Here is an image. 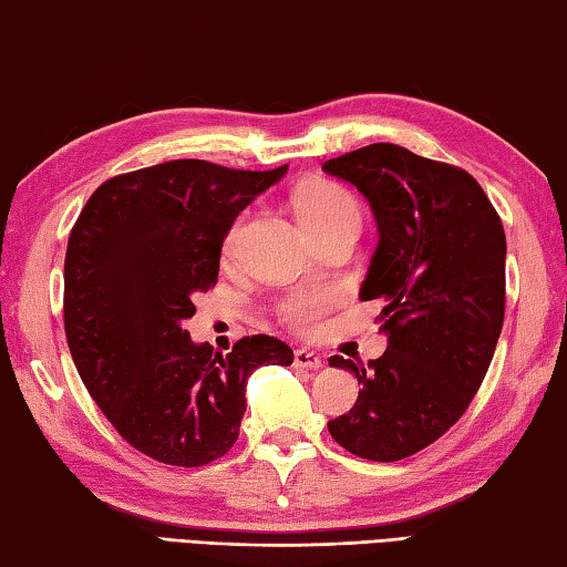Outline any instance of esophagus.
Returning <instances> with one entry per match:
<instances>
[{
  "instance_id": "1",
  "label": "esophagus",
  "mask_w": 567,
  "mask_h": 567,
  "mask_svg": "<svg viewBox=\"0 0 567 567\" xmlns=\"http://www.w3.org/2000/svg\"><path fill=\"white\" fill-rule=\"evenodd\" d=\"M295 365H299V369H309V371H317L324 365V361H321V357L317 351H309V349H297L295 351Z\"/></svg>"
}]
</instances>
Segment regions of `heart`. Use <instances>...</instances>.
Returning a JSON list of instances; mask_svg holds the SVG:
<instances>
[{"label":"heart","mask_w":567,"mask_h":567,"mask_svg":"<svg viewBox=\"0 0 567 567\" xmlns=\"http://www.w3.org/2000/svg\"><path fill=\"white\" fill-rule=\"evenodd\" d=\"M295 208L299 220H302V226L312 233V236L331 226L349 224V220L359 224L361 220L357 196H353L347 186L327 179L309 182L302 188H297ZM238 230L240 220H236V226L228 233V246L238 238ZM337 299L339 295L337 290H331V287H305V290H295L282 297L280 305H277V315H280V319L290 329L309 334V331L317 329L321 317L337 305Z\"/></svg>","instance_id":"b5f03b06"}]
</instances>
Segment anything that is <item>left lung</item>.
<instances>
[{
	"label": "left lung",
	"mask_w": 567,
	"mask_h": 567,
	"mask_svg": "<svg viewBox=\"0 0 567 567\" xmlns=\"http://www.w3.org/2000/svg\"><path fill=\"white\" fill-rule=\"evenodd\" d=\"M369 198L379 248L361 299H381V359L329 365L357 375L359 398L329 420L343 450L398 462L457 423L480 391L504 324L506 236L472 174L375 142L321 166Z\"/></svg>",
	"instance_id": "obj_1"
}]
</instances>
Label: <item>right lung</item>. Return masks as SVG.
Masks as SVG:
<instances>
[{"label": "right lung", "instance_id": "obj_1", "mask_svg": "<svg viewBox=\"0 0 567 567\" xmlns=\"http://www.w3.org/2000/svg\"><path fill=\"white\" fill-rule=\"evenodd\" d=\"M285 172L154 164L100 184L75 220L63 268L71 357L120 437L152 460L204 467L224 457L248 375L295 359L268 334L243 337L224 357L184 329L194 297L218 280L233 220Z\"/></svg>", "mask_w": 567, "mask_h": 567}]
</instances>
